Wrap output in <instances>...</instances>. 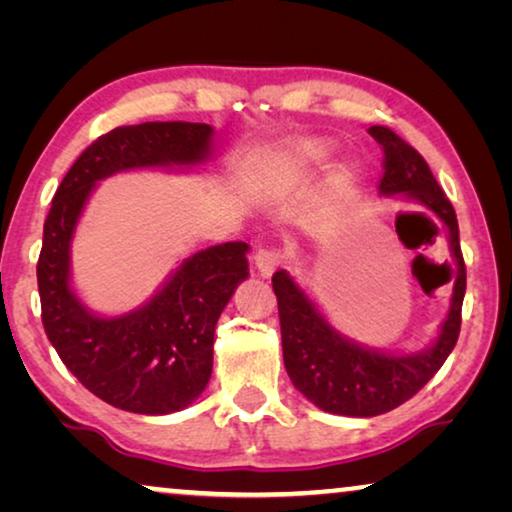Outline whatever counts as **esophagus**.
Masks as SVG:
<instances>
[{"instance_id": "34e87169", "label": "esophagus", "mask_w": 512, "mask_h": 512, "mask_svg": "<svg viewBox=\"0 0 512 512\" xmlns=\"http://www.w3.org/2000/svg\"><path fill=\"white\" fill-rule=\"evenodd\" d=\"M256 270L261 272V277H270L277 270V265L282 263V254L277 249H258L256 256Z\"/></svg>"}]
</instances>
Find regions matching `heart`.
I'll return each instance as SVG.
<instances>
[{
    "mask_svg": "<svg viewBox=\"0 0 512 512\" xmlns=\"http://www.w3.org/2000/svg\"><path fill=\"white\" fill-rule=\"evenodd\" d=\"M328 149L324 144H314V142H305L296 146V151L291 153L289 163L291 165H300V167H307V165H319L321 160L326 158Z\"/></svg>",
    "mask_w": 512,
    "mask_h": 512,
    "instance_id": "heart-1",
    "label": "heart"
}]
</instances>
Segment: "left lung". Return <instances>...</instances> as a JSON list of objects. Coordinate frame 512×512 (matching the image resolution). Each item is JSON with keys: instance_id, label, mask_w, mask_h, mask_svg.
<instances>
[{"instance_id": "obj_1", "label": "left lung", "mask_w": 512, "mask_h": 512, "mask_svg": "<svg viewBox=\"0 0 512 512\" xmlns=\"http://www.w3.org/2000/svg\"><path fill=\"white\" fill-rule=\"evenodd\" d=\"M368 132L384 153L380 193L419 202L447 228L454 256V286L450 312L440 326L438 340L417 354H387L335 331L289 272L277 270L272 275L284 366L293 387L317 408L347 417L384 415L415 396L438 373L457 345L466 293V265L452 202L445 198L426 160L405 139L384 125H373Z\"/></svg>"}]
</instances>
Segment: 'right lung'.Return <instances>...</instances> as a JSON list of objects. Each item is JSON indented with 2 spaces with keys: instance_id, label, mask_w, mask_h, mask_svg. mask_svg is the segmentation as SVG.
<instances>
[{
  "instance_id": "add662e5",
  "label": "right lung",
  "mask_w": 512,
  "mask_h": 512,
  "mask_svg": "<svg viewBox=\"0 0 512 512\" xmlns=\"http://www.w3.org/2000/svg\"><path fill=\"white\" fill-rule=\"evenodd\" d=\"M207 123H139L97 137L55 191L37 263L41 321L62 363L88 391L137 415L191 405L212 377L214 328L249 275L247 242L214 244L186 258L149 303L97 317L69 286V247L95 184L137 167H191L212 153Z\"/></svg>"
}]
</instances>
